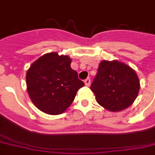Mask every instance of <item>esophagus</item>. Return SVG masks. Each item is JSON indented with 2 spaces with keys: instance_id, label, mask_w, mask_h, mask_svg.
Here are the masks:
<instances>
[{
  "instance_id": "esophagus-1",
  "label": "esophagus",
  "mask_w": 155,
  "mask_h": 155,
  "mask_svg": "<svg viewBox=\"0 0 155 155\" xmlns=\"http://www.w3.org/2000/svg\"><path fill=\"white\" fill-rule=\"evenodd\" d=\"M84 84H85L86 86H90V84H91V79H90V78L85 79V80H84Z\"/></svg>"
}]
</instances>
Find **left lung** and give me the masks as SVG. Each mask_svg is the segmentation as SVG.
Returning a JSON list of instances; mask_svg holds the SVG:
<instances>
[{"instance_id": "8db88e82", "label": "left lung", "mask_w": 155, "mask_h": 155, "mask_svg": "<svg viewBox=\"0 0 155 155\" xmlns=\"http://www.w3.org/2000/svg\"><path fill=\"white\" fill-rule=\"evenodd\" d=\"M96 101L108 110H123L132 104L140 91L135 71L119 61H102L91 85Z\"/></svg>"}]
</instances>
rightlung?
Masks as SVG:
<instances>
[{"label": "right lung", "instance_id": "add662e5", "mask_svg": "<svg viewBox=\"0 0 155 155\" xmlns=\"http://www.w3.org/2000/svg\"><path fill=\"white\" fill-rule=\"evenodd\" d=\"M67 55L49 53L31 65L26 73L30 98L40 110L49 114H62L74 101L84 83L71 67Z\"/></svg>", "mask_w": 155, "mask_h": 155}]
</instances>
